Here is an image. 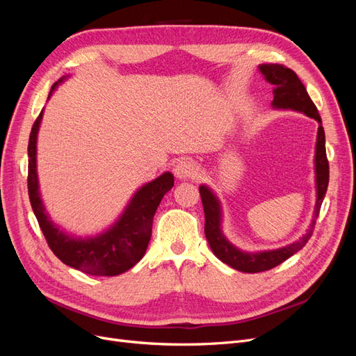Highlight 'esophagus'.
<instances>
[{"label":"esophagus","mask_w":356,"mask_h":356,"mask_svg":"<svg viewBox=\"0 0 356 356\" xmlns=\"http://www.w3.org/2000/svg\"><path fill=\"white\" fill-rule=\"evenodd\" d=\"M174 172H175V177L177 178H179V179H188V178L197 177L199 168L196 166L195 161L181 160V161H178V163H177Z\"/></svg>","instance_id":"obj_1"}]
</instances>
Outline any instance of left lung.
<instances>
[{"instance_id": "left-lung-1", "label": "left lung", "mask_w": 356, "mask_h": 356, "mask_svg": "<svg viewBox=\"0 0 356 356\" xmlns=\"http://www.w3.org/2000/svg\"><path fill=\"white\" fill-rule=\"evenodd\" d=\"M260 72L264 75L266 81L275 86L273 89V108L277 110H294L305 113L307 117L315 118L319 123L318 136H316V147H315V174H316V203L314 211V218L309 225L307 232L301 238L286 246L277 248L272 251H261V252H246L236 248L232 242L225 238L221 222H222V211L218 197L213 195V191L207 187L200 186V197L204 211V236H207L208 243L212 252L217 258L230 267L236 268L239 272L245 273H258L284 263L291 255L298 252L303 248L314 233L316 220L319 217V209L322 200L325 197L328 179H330V166L327 160L325 152V132L322 127L321 115L315 104L312 102L310 96L305 84L297 77V74L279 63H263L258 67Z\"/></svg>"}]
</instances>
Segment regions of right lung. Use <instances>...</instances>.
<instances>
[{"label": "right lung", "instance_id": "right-lung-1", "mask_svg": "<svg viewBox=\"0 0 356 356\" xmlns=\"http://www.w3.org/2000/svg\"><path fill=\"white\" fill-rule=\"evenodd\" d=\"M60 79L51 86L53 93ZM42 110L32 126L28 144V193L40 229L59 260L72 268L93 276H117L132 268L144 257L152 239L153 218L166 193L174 187V175L165 172L139 188L126 209L108 230L92 238H75L53 222L40 196L37 175V135Z\"/></svg>", "mask_w": 356, "mask_h": 356}]
</instances>
